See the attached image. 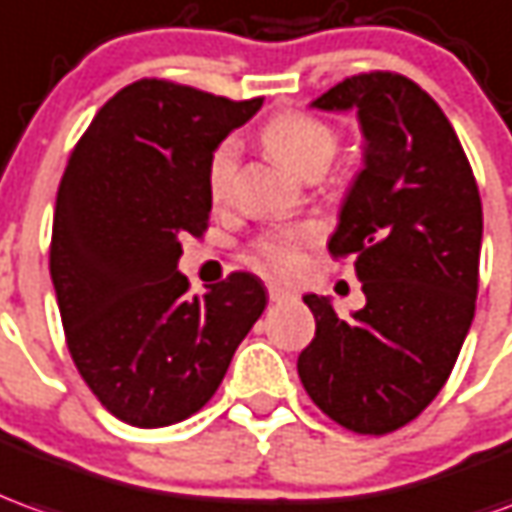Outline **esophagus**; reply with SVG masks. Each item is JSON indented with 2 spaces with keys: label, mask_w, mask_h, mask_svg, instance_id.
Masks as SVG:
<instances>
[{
  "label": "esophagus",
  "mask_w": 512,
  "mask_h": 512,
  "mask_svg": "<svg viewBox=\"0 0 512 512\" xmlns=\"http://www.w3.org/2000/svg\"><path fill=\"white\" fill-rule=\"evenodd\" d=\"M268 299L280 305V302L296 299V293H293L291 288H285V285H280V282H268Z\"/></svg>",
  "instance_id": "34e87169"
}]
</instances>
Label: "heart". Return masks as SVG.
Masks as SVG:
<instances>
[{
	"instance_id": "obj_1",
	"label": "heart",
	"mask_w": 512,
	"mask_h": 512,
	"mask_svg": "<svg viewBox=\"0 0 512 512\" xmlns=\"http://www.w3.org/2000/svg\"><path fill=\"white\" fill-rule=\"evenodd\" d=\"M260 141L285 169L296 177L318 180L330 169L338 155V132L327 121H318L305 113H280L260 130ZM238 166V144L227 138L221 141L207 160V194L221 202L230 194L232 174ZM313 241V230L285 227L266 232L255 244V257L260 266L277 274H291L305 257V246Z\"/></svg>"
}]
</instances>
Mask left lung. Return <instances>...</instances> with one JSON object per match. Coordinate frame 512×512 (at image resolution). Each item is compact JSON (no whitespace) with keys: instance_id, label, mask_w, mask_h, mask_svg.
Masks as SVG:
<instances>
[{"instance_id":"8db88e82","label":"left lung","mask_w":512,"mask_h":512,"mask_svg":"<svg viewBox=\"0 0 512 512\" xmlns=\"http://www.w3.org/2000/svg\"><path fill=\"white\" fill-rule=\"evenodd\" d=\"M313 107L355 110L363 132V169L330 252L355 257L366 305L341 318L330 296L307 293L316 338L296 368L332 421L385 435L438 396L466 341L480 282V191L438 102L402 74H357Z\"/></svg>"}]
</instances>
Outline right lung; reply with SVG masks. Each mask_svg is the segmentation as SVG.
<instances>
[{
	"instance_id": "obj_1",
	"label": "right lung",
	"mask_w": 512,
	"mask_h": 512,
	"mask_svg": "<svg viewBox=\"0 0 512 512\" xmlns=\"http://www.w3.org/2000/svg\"><path fill=\"white\" fill-rule=\"evenodd\" d=\"M263 99L232 102L138 80L107 99L57 188L49 271L71 360L132 427H169L210 402L266 310L255 274L188 296L182 238L207 230V160Z\"/></svg>"
}]
</instances>
